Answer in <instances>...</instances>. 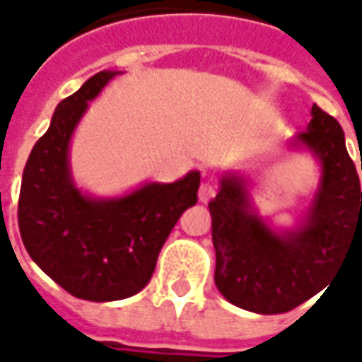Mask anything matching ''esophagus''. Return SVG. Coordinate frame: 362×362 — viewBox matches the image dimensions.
Segmentation results:
<instances>
[{"label": "esophagus", "mask_w": 362, "mask_h": 362, "mask_svg": "<svg viewBox=\"0 0 362 362\" xmlns=\"http://www.w3.org/2000/svg\"><path fill=\"white\" fill-rule=\"evenodd\" d=\"M213 197H215V186H213L211 182H204L199 186V202L207 204V202H211Z\"/></svg>", "instance_id": "obj_1"}]
</instances>
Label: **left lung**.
Returning a JSON list of instances; mask_svg holds the SVG:
<instances>
[{
  "mask_svg": "<svg viewBox=\"0 0 362 362\" xmlns=\"http://www.w3.org/2000/svg\"><path fill=\"white\" fill-rule=\"evenodd\" d=\"M306 132L291 151L310 153L318 186L295 227H275L252 199L243 170L219 176L209 204L215 246V285L228 303L256 314L293 310L326 288L353 240L362 244V192L337 119L312 104ZM362 168V160H361Z\"/></svg>",
  "mask_w": 362,
  "mask_h": 362,
  "instance_id": "left-lung-1",
  "label": "left lung"
}]
</instances>
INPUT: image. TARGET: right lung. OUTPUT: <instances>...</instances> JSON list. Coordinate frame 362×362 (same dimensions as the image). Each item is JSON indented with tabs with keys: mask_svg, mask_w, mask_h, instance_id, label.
<instances>
[{
	"mask_svg": "<svg viewBox=\"0 0 362 362\" xmlns=\"http://www.w3.org/2000/svg\"><path fill=\"white\" fill-rule=\"evenodd\" d=\"M122 71L104 69L56 106L48 132L28 155L19 196V230L28 256L69 295L93 303L139 293L158 252L188 207L199 170L180 180L145 182L119 196L98 197L77 186L69 147L89 103Z\"/></svg>",
	"mask_w": 362,
	"mask_h": 362,
	"instance_id": "1",
	"label": "right lung"
}]
</instances>
